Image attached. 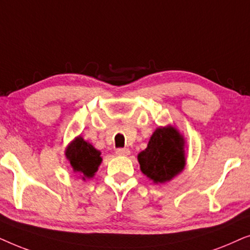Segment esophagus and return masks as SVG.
Segmentation results:
<instances>
[{"instance_id":"1","label":"esophagus","mask_w":250,"mask_h":250,"mask_svg":"<svg viewBox=\"0 0 250 250\" xmlns=\"http://www.w3.org/2000/svg\"><path fill=\"white\" fill-rule=\"evenodd\" d=\"M129 153H131V151L127 148H119L116 150V155L117 156H128Z\"/></svg>"}]
</instances>
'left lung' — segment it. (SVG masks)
Here are the masks:
<instances>
[{
  "label": "left lung",
  "mask_w": 250,
  "mask_h": 250,
  "mask_svg": "<svg viewBox=\"0 0 250 250\" xmlns=\"http://www.w3.org/2000/svg\"><path fill=\"white\" fill-rule=\"evenodd\" d=\"M141 172L153 183L168 182L186 166L184 138L173 126L158 127L138 155Z\"/></svg>",
  "instance_id": "8db88e82"
}]
</instances>
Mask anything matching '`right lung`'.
Instances as JSON below:
<instances>
[{
	"instance_id": "1",
	"label": "right lung",
	"mask_w": 250,
	"mask_h": 250,
	"mask_svg": "<svg viewBox=\"0 0 250 250\" xmlns=\"http://www.w3.org/2000/svg\"><path fill=\"white\" fill-rule=\"evenodd\" d=\"M64 155L74 172L81 174L83 180L93 177L102 162L101 152L81 135L68 145Z\"/></svg>"
}]
</instances>
